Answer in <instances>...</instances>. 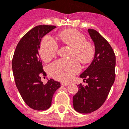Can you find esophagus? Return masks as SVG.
<instances>
[{"label": "esophagus", "mask_w": 129, "mask_h": 129, "mask_svg": "<svg viewBox=\"0 0 129 129\" xmlns=\"http://www.w3.org/2000/svg\"><path fill=\"white\" fill-rule=\"evenodd\" d=\"M61 84L62 85H64V86H68L70 85L69 83H67V82H61Z\"/></svg>", "instance_id": "obj_1"}]
</instances>
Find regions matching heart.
Segmentation results:
<instances>
[{"label": "heart", "instance_id": "b5f03b06", "mask_svg": "<svg viewBox=\"0 0 129 129\" xmlns=\"http://www.w3.org/2000/svg\"><path fill=\"white\" fill-rule=\"evenodd\" d=\"M60 40L65 45L72 47L71 59H59L49 67L50 74L56 80H70L80 70L78 59L82 64H88L92 61L95 54L92 44L87 41L85 35L75 29H68L59 34ZM58 45L50 36H46L40 44V54L45 62H49L56 57Z\"/></svg>", "mask_w": 129, "mask_h": 129}]
</instances>
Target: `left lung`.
<instances>
[{"label":"left lung","instance_id":"left-lung-1","mask_svg":"<svg viewBox=\"0 0 129 129\" xmlns=\"http://www.w3.org/2000/svg\"><path fill=\"white\" fill-rule=\"evenodd\" d=\"M95 47L90 65L80 77L87 84L78 85V92L73 97V108L80 113H89L102 106L115 79L116 57L112 47L99 32L88 29Z\"/></svg>","mask_w":129,"mask_h":129}]
</instances>
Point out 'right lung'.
<instances>
[{
  "label": "right lung",
  "mask_w": 129,
  "mask_h": 129,
  "mask_svg": "<svg viewBox=\"0 0 129 129\" xmlns=\"http://www.w3.org/2000/svg\"><path fill=\"white\" fill-rule=\"evenodd\" d=\"M56 28L55 26L39 25L27 32L19 40L12 61V69L16 87L26 104L35 110H46L60 82L52 78L46 84L41 75H46L39 58L42 38Z\"/></svg>",
  "instance_id": "add662e5"
}]
</instances>
